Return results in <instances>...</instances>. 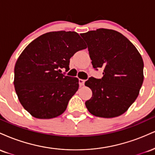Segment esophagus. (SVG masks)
<instances>
[{
    "mask_svg": "<svg viewBox=\"0 0 155 155\" xmlns=\"http://www.w3.org/2000/svg\"><path fill=\"white\" fill-rule=\"evenodd\" d=\"M84 82H85V80L79 79V84L80 86H83V85L84 84Z\"/></svg>",
    "mask_w": 155,
    "mask_h": 155,
    "instance_id": "34e87169",
    "label": "esophagus"
}]
</instances>
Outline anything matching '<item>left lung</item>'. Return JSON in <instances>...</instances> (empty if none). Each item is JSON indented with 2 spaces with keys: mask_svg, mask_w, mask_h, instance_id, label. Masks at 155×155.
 I'll list each match as a JSON object with an SVG mask.
<instances>
[{
  "mask_svg": "<svg viewBox=\"0 0 155 155\" xmlns=\"http://www.w3.org/2000/svg\"><path fill=\"white\" fill-rule=\"evenodd\" d=\"M95 70L102 68L104 76H91L85 86L92 96L85 102L96 117L112 118L128 109L139 94L143 81V62L130 41L119 32L101 28L82 33Z\"/></svg>",
  "mask_w": 155,
  "mask_h": 155,
  "instance_id": "8db88e82",
  "label": "left lung"
}]
</instances>
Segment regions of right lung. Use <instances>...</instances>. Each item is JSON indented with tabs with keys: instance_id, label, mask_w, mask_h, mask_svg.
Segmentation results:
<instances>
[{
	"instance_id": "right-lung-1",
	"label": "right lung",
	"mask_w": 155,
	"mask_h": 155,
	"mask_svg": "<svg viewBox=\"0 0 155 155\" xmlns=\"http://www.w3.org/2000/svg\"><path fill=\"white\" fill-rule=\"evenodd\" d=\"M76 32H49L35 39L19 57L15 67V91L33 117L51 119L66 109L79 89V80L65 76L71 58L86 49Z\"/></svg>"
}]
</instances>
